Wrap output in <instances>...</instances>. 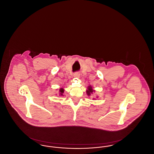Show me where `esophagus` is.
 Listing matches in <instances>:
<instances>
[{
  "label": "esophagus",
  "mask_w": 154,
  "mask_h": 154,
  "mask_svg": "<svg viewBox=\"0 0 154 154\" xmlns=\"http://www.w3.org/2000/svg\"><path fill=\"white\" fill-rule=\"evenodd\" d=\"M80 74L79 73V72H77V73H75L74 74V78L79 79V78H80Z\"/></svg>",
  "instance_id": "esophagus-1"
}]
</instances>
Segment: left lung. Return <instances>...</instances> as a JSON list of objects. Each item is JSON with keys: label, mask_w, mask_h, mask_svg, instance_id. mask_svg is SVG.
<instances>
[{"label": "left lung", "mask_w": 154, "mask_h": 154, "mask_svg": "<svg viewBox=\"0 0 154 154\" xmlns=\"http://www.w3.org/2000/svg\"><path fill=\"white\" fill-rule=\"evenodd\" d=\"M95 91L94 89H93V88H92V86L89 85L88 87V88H87V91H86V92H87V95L90 96L91 94H93V92H95ZM94 99H96L94 98Z\"/></svg>", "instance_id": "8db88e82"}]
</instances>
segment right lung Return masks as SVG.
Here are the masks:
<instances>
[{"instance_id": "1", "label": "right lung", "mask_w": 154, "mask_h": 154, "mask_svg": "<svg viewBox=\"0 0 154 154\" xmlns=\"http://www.w3.org/2000/svg\"><path fill=\"white\" fill-rule=\"evenodd\" d=\"M64 93V89L63 88H60L59 89V96H63V94Z\"/></svg>"}]
</instances>
